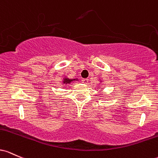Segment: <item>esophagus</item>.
<instances>
[{
  "mask_svg": "<svg viewBox=\"0 0 158 158\" xmlns=\"http://www.w3.org/2000/svg\"><path fill=\"white\" fill-rule=\"evenodd\" d=\"M82 82L84 83V84H87L88 82H89V79H87V78L82 79Z\"/></svg>",
  "mask_w": 158,
  "mask_h": 158,
  "instance_id": "obj_1",
  "label": "esophagus"
}]
</instances>
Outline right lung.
Here are the masks:
<instances>
[{
	"label": "right lung",
	"instance_id": "obj_1",
	"mask_svg": "<svg viewBox=\"0 0 158 158\" xmlns=\"http://www.w3.org/2000/svg\"><path fill=\"white\" fill-rule=\"evenodd\" d=\"M72 80L65 78V79H64V81H63V84H70V83L72 82Z\"/></svg>",
	"mask_w": 158,
	"mask_h": 158
}]
</instances>
